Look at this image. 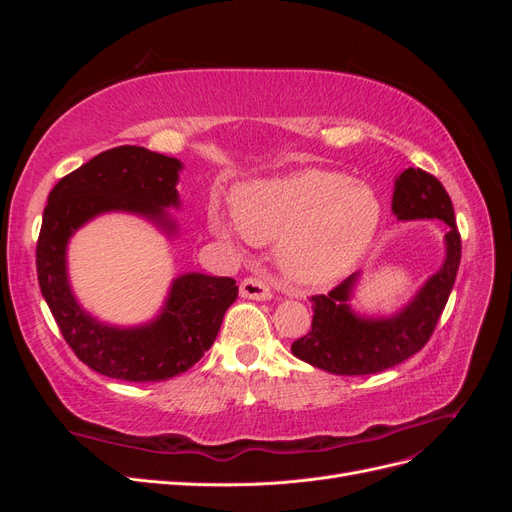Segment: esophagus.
<instances>
[{
    "mask_svg": "<svg viewBox=\"0 0 512 512\" xmlns=\"http://www.w3.org/2000/svg\"><path fill=\"white\" fill-rule=\"evenodd\" d=\"M239 292L243 299H252V301H269L273 297L267 282L258 280V277H245V280L241 282Z\"/></svg>",
    "mask_w": 512,
    "mask_h": 512,
    "instance_id": "obj_1",
    "label": "esophagus"
}]
</instances>
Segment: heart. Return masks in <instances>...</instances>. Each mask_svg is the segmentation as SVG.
Listing matches in <instances>:
<instances>
[{
  "label": "heart",
  "instance_id": "b5f03b06",
  "mask_svg": "<svg viewBox=\"0 0 512 512\" xmlns=\"http://www.w3.org/2000/svg\"><path fill=\"white\" fill-rule=\"evenodd\" d=\"M232 205L235 215L211 207V230L230 245L277 243L275 265L297 288H327L346 277L382 222L371 185L322 168L241 185Z\"/></svg>",
  "mask_w": 512,
  "mask_h": 512
}]
</instances>
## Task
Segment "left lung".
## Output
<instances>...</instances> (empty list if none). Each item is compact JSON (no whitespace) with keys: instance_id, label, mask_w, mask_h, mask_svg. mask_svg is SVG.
I'll use <instances>...</instances> for the list:
<instances>
[{"instance_id":"8db88e82","label":"left lung","mask_w":512,"mask_h":512,"mask_svg":"<svg viewBox=\"0 0 512 512\" xmlns=\"http://www.w3.org/2000/svg\"><path fill=\"white\" fill-rule=\"evenodd\" d=\"M391 211L399 222L440 220L448 226L442 265L391 314H365L352 307L361 271L329 294L312 297V331L292 344L297 359L335 376H369L404 363L427 344L461 260L453 203L436 177L421 168H406L395 177Z\"/></svg>"}]
</instances>
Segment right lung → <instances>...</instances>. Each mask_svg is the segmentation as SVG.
I'll list each match as a JSON object with an SVG mask.
<instances>
[{
    "mask_svg": "<svg viewBox=\"0 0 512 512\" xmlns=\"http://www.w3.org/2000/svg\"><path fill=\"white\" fill-rule=\"evenodd\" d=\"M183 162L123 145L91 158L49 194L36 250L38 284L68 346L94 371L115 380L160 382L188 371L218 337L239 286L232 277L198 271L177 275L160 312L141 324H113L76 299L68 273L70 239L106 213L136 215L173 241L179 224Z\"/></svg>",
    "mask_w": 512,
    "mask_h": 512,
    "instance_id": "1",
    "label": "right lung"
}]
</instances>
